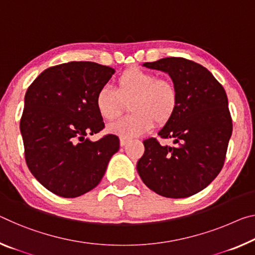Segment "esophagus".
<instances>
[{
    "label": "esophagus",
    "mask_w": 255,
    "mask_h": 255,
    "mask_svg": "<svg viewBox=\"0 0 255 255\" xmlns=\"http://www.w3.org/2000/svg\"><path fill=\"white\" fill-rule=\"evenodd\" d=\"M128 143V139L127 138H120V145L121 146H125Z\"/></svg>",
    "instance_id": "1"
}]
</instances>
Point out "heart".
Segmentation results:
<instances>
[{"instance_id": "heart-1", "label": "heart", "mask_w": 255, "mask_h": 255, "mask_svg": "<svg viewBox=\"0 0 255 255\" xmlns=\"http://www.w3.org/2000/svg\"><path fill=\"white\" fill-rule=\"evenodd\" d=\"M129 103L131 113L108 127L121 138H132L154 126H164L175 117L179 94L175 83L159 78L155 72L132 68L124 71L116 82V90L101 87L95 95V107L101 118L111 121Z\"/></svg>"}]
</instances>
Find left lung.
Wrapping results in <instances>:
<instances>
[{
	"label": "left lung",
	"mask_w": 255,
	"mask_h": 255,
	"mask_svg": "<svg viewBox=\"0 0 255 255\" xmlns=\"http://www.w3.org/2000/svg\"><path fill=\"white\" fill-rule=\"evenodd\" d=\"M143 66L170 75L179 94L173 118L159 131L175 146L154 137L144 140L137 162L143 183L161 196L184 199L201 192L224 167L233 120L225 88L207 68L185 58H164Z\"/></svg>",
	"instance_id": "obj_1"
}]
</instances>
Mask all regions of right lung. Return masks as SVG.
Masks as SVG:
<instances>
[{"mask_svg":"<svg viewBox=\"0 0 255 255\" xmlns=\"http://www.w3.org/2000/svg\"><path fill=\"white\" fill-rule=\"evenodd\" d=\"M115 69L90 61L47 68L26 92L20 119L25 159L30 172L55 195L72 199L100 184L118 136L86 138L104 128L95 95Z\"/></svg>","mask_w":255,"mask_h":255,"instance_id":"obj_1","label":"right lung"}]
</instances>
